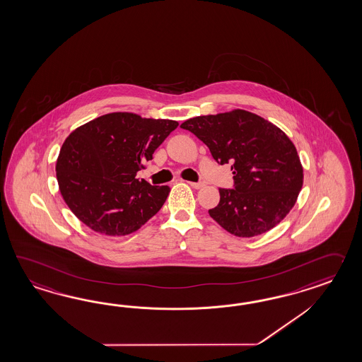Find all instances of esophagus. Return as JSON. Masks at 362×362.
<instances>
[{
	"label": "esophagus",
	"instance_id": "1",
	"mask_svg": "<svg viewBox=\"0 0 362 362\" xmlns=\"http://www.w3.org/2000/svg\"><path fill=\"white\" fill-rule=\"evenodd\" d=\"M188 185H191L194 189H200L204 187V183H194V182H188Z\"/></svg>",
	"mask_w": 362,
	"mask_h": 362
}]
</instances>
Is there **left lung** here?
<instances>
[{
  "label": "left lung",
  "instance_id": "8db88e82",
  "mask_svg": "<svg viewBox=\"0 0 362 362\" xmlns=\"http://www.w3.org/2000/svg\"><path fill=\"white\" fill-rule=\"evenodd\" d=\"M194 133L221 165L233 162L234 188H220L209 216L240 238L274 229L297 202L303 168L291 139L279 127L245 110L188 119Z\"/></svg>",
  "mask_w": 362,
  "mask_h": 362
}]
</instances>
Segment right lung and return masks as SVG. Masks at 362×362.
I'll use <instances>...</instances> for the list:
<instances>
[{
    "label": "right lung",
    "mask_w": 362,
    "mask_h": 362,
    "mask_svg": "<svg viewBox=\"0 0 362 362\" xmlns=\"http://www.w3.org/2000/svg\"><path fill=\"white\" fill-rule=\"evenodd\" d=\"M179 123L132 112L99 116L74 129L62 144L56 177L71 212L97 233H134L158 212L170 187L136 179Z\"/></svg>",
    "instance_id": "obj_1"
}]
</instances>
